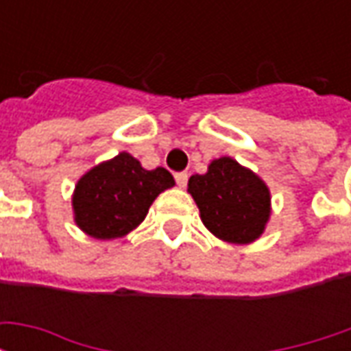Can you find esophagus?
Listing matches in <instances>:
<instances>
[{"label":"esophagus","instance_id":"esophagus-1","mask_svg":"<svg viewBox=\"0 0 351 351\" xmlns=\"http://www.w3.org/2000/svg\"><path fill=\"white\" fill-rule=\"evenodd\" d=\"M175 180L180 188H186V184H188V173H184V171L182 173H176Z\"/></svg>","mask_w":351,"mask_h":351}]
</instances>
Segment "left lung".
Instances as JSON below:
<instances>
[{"mask_svg": "<svg viewBox=\"0 0 351 351\" xmlns=\"http://www.w3.org/2000/svg\"><path fill=\"white\" fill-rule=\"evenodd\" d=\"M188 191L206 229L221 241L248 244L263 233L271 214L269 190L235 160H214L206 175L191 176Z\"/></svg>", "mask_w": 351, "mask_h": 351, "instance_id": "8db88e82", "label": "left lung"}]
</instances>
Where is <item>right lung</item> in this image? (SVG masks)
<instances>
[{"instance_id": "obj_1", "label": "right lung", "mask_w": 351, "mask_h": 351, "mask_svg": "<svg viewBox=\"0 0 351 351\" xmlns=\"http://www.w3.org/2000/svg\"><path fill=\"white\" fill-rule=\"evenodd\" d=\"M167 169L146 171L133 156L122 152L82 176L75 188V221L95 239H116L145 220L154 199L173 188Z\"/></svg>"}]
</instances>
